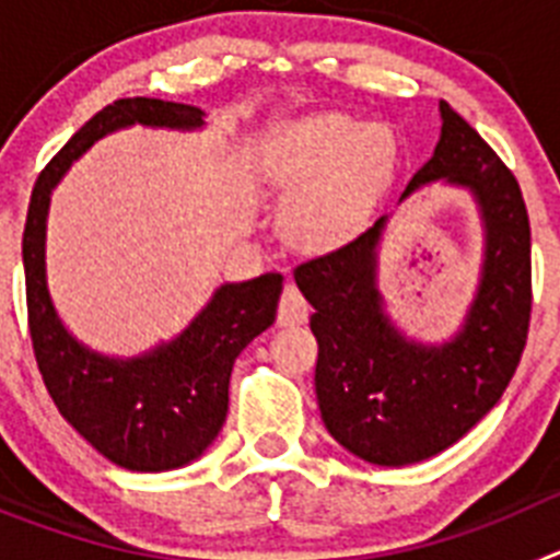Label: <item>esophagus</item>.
I'll list each match as a JSON object with an SVG mask.
<instances>
[{"label":"esophagus","mask_w":560,"mask_h":560,"mask_svg":"<svg viewBox=\"0 0 560 560\" xmlns=\"http://www.w3.org/2000/svg\"><path fill=\"white\" fill-rule=\"evenodd\" d=\"M311 314V305L305 303L303 291L296 289L294 283H289L280 296V305H277V323L280 325H303Z\"/></svg>","instance_id":"obj_1"}]
</instances>
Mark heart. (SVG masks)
Masks as SVG:
<instances>
[{
	"label": "heart",
	"instance_id": "b5f03b06",
	"mask_svg": "<svg viewBox=\"0 0 560 560\" xmlns=\"http://www.w3.org/2000/svg\"><path fill=\"white\" fill-rule=\"evenodd\" d=\"M400 151L387 122L316 112L291 122L271 148V176L285 192V235L328 249L359 235L398 173Z\"/></svg>",
	"mask_w": 560,
	"mask_h": 560
}]
</instances>
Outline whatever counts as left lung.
<instances>
[{"instance_id": "left-lung-1", "label": "left lung", "mask_w": 560, "mask_h": 560, "mask_svg": "<svg viewBox=\"0 0 560 560\" xmlns=\"http://www.w3.org/2000/svg\"><path fill=\"white\" fill-rule=\"evenodd\" d=\"M440 140L400 201L432 182L465 187L482 215L477 296L443 345L407 339L375 285L381 215L339 249L305 260L294 280L314 314L316 400L339 446L375 465H409L454 446L497 407L530 328V219L493 148L440 101Z\"/></svg>"}]
</instances>
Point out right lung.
I'll return each instance as SVG.
<instances>
[{"instance_id": "obj_1", "label": "right lung", "mask_w": 560, "mask_h": 560, "mask_svg": "<svg viewBox=\"0 0 560 560\" xmlns=\"http://www.w3.org/2000/svg\"><path fill=\"white\" fill-rule=\"evenodd\" d=\"M137 122L196 131L205 126V112L156 97H122L97 112L49 160L24 221L27 319L47 393L69 427L120 468L171 471L199 459L219 438L230 409L232 364L275 323L283 275L269 271L246 283H224L176 339L133 359L95 353L63 328L47 289L49 192L101 137Z\"/></svg>"}]
</instances>
